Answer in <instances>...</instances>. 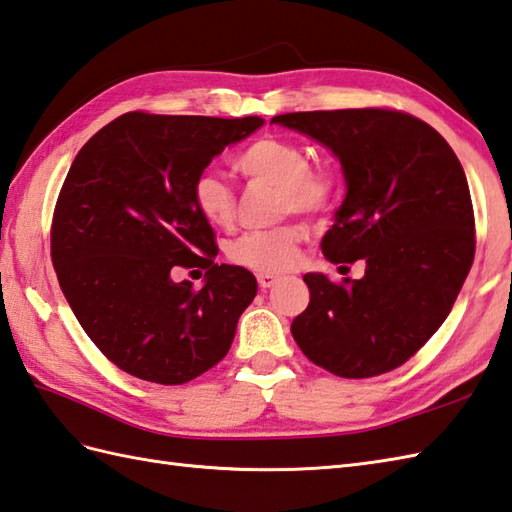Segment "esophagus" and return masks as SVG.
Returning a JSON list of instances; mask_svg holds the SVG:
<instances>
[{
    "label": "esophagus",
    "instance_id": "obj_1",
    "mask_svg": "<svg viewBox=\"0 0 512 512\" xmlns=\"http://www.w3.org/2000/svg\"><path fill=\"white\" fill-rule=\"evenodd\" d=\"M276 282H278V276H274V274H258V285H260V289L274 287Z\"/></svg>",
    "mask_w": 512,
    "mask_h": 512
}]
</instances>
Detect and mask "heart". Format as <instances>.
<instances>
[{
  "instance_id": "heart-1",
  "label": "heart",
  "mask_w": 512,
  "mask_h": 512,
  "mask_svg": "<svg viewBox=\"0 0 512 512\" xmlns=\"http://www.w3.org/2000/svg\"><path fill=\"white\" fill-rule=\"evenodd\" d=\"M232 168L252 184L274 186L278 190L280 214H302L322 217L331 210L337 197V177L328 166L311 164L309 151L302 144L265 135L249 142L232 160ZM192 203L197 212L214 227H230L236 219V195L217 175L203 173L192 184ZM304 241V230L298 225L276 227V230L249 232L227 249L232 263L238 267L280 274L295 265Z\"/></svg>"
}]
</instances>
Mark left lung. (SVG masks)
I'll use <instances>...</instances> for the list:
<instances>
[{
  "mask_svg": "<svg viewBox=\"0 0 512 512\" xmlns=\"http://www.w3.org/2000/svg\"><path fill=\"white\" fill-rule=\"evenodd\" d=\"M271 124L331 151L346 197L322 238L331 263H366L335 285L306 274L311 291L291 335L317 366L366 379L399 368L427 344L469 276L475 221L467 175L442 135L390 109L300 111Z\"/></svg>",
  "mask_w": 512,
  "mask_h": 512,
  "instance_id": "8db88e82",
  "label": "left lung"
}]
</instances>
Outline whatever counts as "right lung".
Here are the masks:
<instances>
[{"label":"right lung","instance_id":"right-lung-1","mask_svg":"<svg viewBox=\"0 0 512 512\" xmlns=\"http://www.w3.org/2000/svg\"><path fill=\"white\" fill-rule=\"evenodd\" d=\"M265 120L131 111L74 157L52 221V263L83 331L133 377L181 385L227 355L258 291L252 271L217 265L192 184ZM207 269L204 287L177 268Z\"/></svg>","mask_w":512,"mask_h":512}]
</instances>
